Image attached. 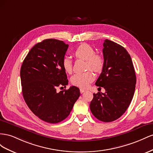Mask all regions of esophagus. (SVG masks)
Returning a JSON list of instances; mask_svg holds the SVG:
<instances>
[{
	"label": "esophagus",
	"mask_w": 153,
	"mask_h": 153,
	"mask_svg": "<svg viewBox=\"0 0 153 153\" xmlns=\"http://www.w3.org/2000/svg\"><path fill=\"white\" fill-rule=\"evenodd\" d=\"M85 91H86V90H85V89H82V88H81V89H80V92H81V94L84 93Z\"/></svg>",
	"instance_id": "obj_1"
}]
</instances>
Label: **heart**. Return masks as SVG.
Wrapping results in <instances>:
<instances>
[{
    "label": "heart",
    "instance_id": "1",
    "mask_svg": "<svg viewBox=\"0 0 153 153\" xmlns=\"http://www.w3.org/2000/svg\"><path fill=\"white\" fill-rule=\"evenodd\" d=\"M74 56L76 58L86 61V68L96 72L102 71L104 66V59L99 54H95L94 48L87 43H81L74 50ZM63 67L68 74L72 72V64L71 59L65 57L63 59ZM95 79L94 74L91 71L83 74H76L71 77V82L74 86L80 88H86Z\"/></svg>",
    "mask_w": 153,
    "mask_h": 153
}]
</instances>
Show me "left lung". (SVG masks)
Masks as SVG:
<instances>
[{"label": "left lung", "mask_w": 153, "mask_h": 153, "mask_svg": "<svg viewBox=\"0 0 153 153\" xmlns=\"http://www.w3.org/2000/svg\"><path fill=\"white\" fill-rule=\"evenodd\" d=\"M103 47L104 66L95 85L103 87L106 92L94 94L90 108L98 120L110 123L127 110L137 79L131 58L124 47L107 39Z\"/></svg>", "instance_id": "8db88e82"}]
</instances>
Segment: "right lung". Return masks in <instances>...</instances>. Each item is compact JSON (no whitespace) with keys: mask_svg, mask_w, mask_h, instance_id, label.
I'll return each mask as SVG.
<instances>
[{"mask_svg":"<svg viewBox=\"0 0 153 153\" xmlns=\"http://www.w3.org/2000/svg\"><path fill=\"white\" fill-rule=\"evenodd\" d=\"M68 45L56 39H47L34 45L26 56L20 68L22 95L34 115L47 123L56 124L69 115L80 96L79 89L66 87L67 76L63 59Z\"/></svg>","mask_w":153,"mask_h":153,"instance_id":"add662e5","label":"right lung"}]
</instances>
